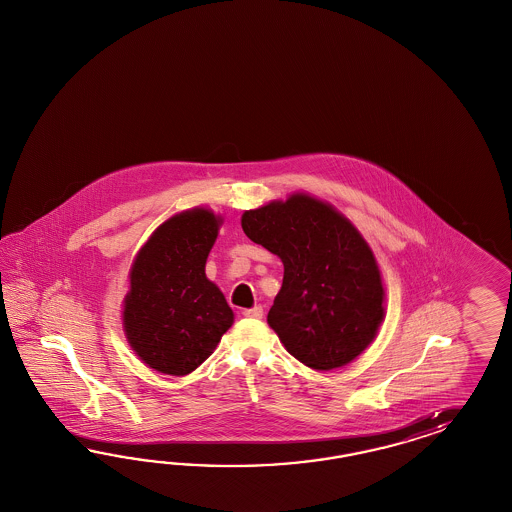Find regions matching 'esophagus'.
I'll return each mask as SVG.
<instances>
[{
  "instance_id": "esophagus-1",
  "label": "esophagus",
  "mask_w": 512,
  "mask_h": 512,
  "mask_svg": "<svg viewBox=\"0 0 512 512\" xmlns=\"http://www.w3.org/2000/svg\"><path fill=\"white\" fill-rule=\"evenodd\" d=\"M263 308L261 306H253V308H248V310L242 311V315L244 317H248V319H261L263 317Z\"/></svg>"
}]
</instances>
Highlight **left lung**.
Returning a JSON list of instances; mask_svg holds the SVG:
<instances>
[{"label": "left lung", "mask_w": 512, "mask_h": 512, "mask_svg": "<svg viewBox=\"0 0 512 512\" xmlns=\"http://www.w3.org/2000/svg\"><path fill=\"white\" fill-rule=\"evenodd\" d=\"M242 229L283 263L268 325L285 349L319 372L355 360L385 317L381 272L355 225L328 202L295 193L244 212Z\"/></svg>", "instance_id": "left-lung-1"}]
</instances>
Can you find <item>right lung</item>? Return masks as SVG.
Segmentation results:
<instances>
[{
  "mask_svg": "<svg viewBox=\"0 0 512 512\" xmlns=\"http://www.w3.org/2000/svg\"><path fill=\"white\" fill-rule=\"evenodd\" d=\"M219 225L221 217L206 208L176 214L133 261L122 311L125 338L155 372H193L233 325V310L204 272Z\"/></svg>",
  "mask_w": 512,
  "mask_h": 512,
  "instance_id": "add662e5",
  "label": "right lung"
}]
</instances>
